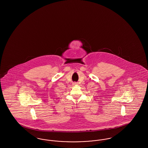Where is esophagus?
Returning a JSON list of instances; mask_svg holds the SVG:
<instances>
[{
	"label": "esophagus",
	"instance_id": "1",
	"mask_svg": "<svg viewBox=\"0 0 148 148\" xmlns=\"http://www.w3.org/2000/svg\"><path fill=\"white\" fill-rule=\"evenodd\" d=\"M73 85H77L78 84V83H77V82H74L73 83Z\"/></svg>",
	"mask_w": 148,
	"mask_h": 148
}]
</instances>
